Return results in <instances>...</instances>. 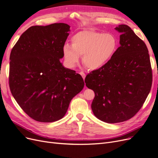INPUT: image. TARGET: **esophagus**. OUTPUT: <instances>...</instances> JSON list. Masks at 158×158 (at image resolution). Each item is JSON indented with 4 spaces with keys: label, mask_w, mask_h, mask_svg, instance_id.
Masks as SVG:
<instances>
[{
    "label": "esophagus",
    "mask_w": 158,
    "mask_h": 158,
    "mask_svg": "<svg viewBox=\"0 0 158 158\" xmlns=\"http://www.w3.org/2000/svg\"><path fill=\"white\" fill-rule=\"evenodd\" d=\"M80 74L81 76V77H82V78H83L84 79H85V74L84 73L80 72Z\"/></svg>",
    "instance_id": "34e87169"
}]
</instances>
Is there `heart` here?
Here are the masks:
<instances>
[{"instance_id": "heart-1", "label": "heart", "mask_w": 158, "mask_h": 158, "mask_svg": "<svg viewBox=\"0 0 158 158\" xmlns=\"http://www.w3.org/2000/svg\"><path fill=\"white\" fill-rule=\"evenodd\" d=\"M71 45L65 44L63 54L66 64L73 67L83 55V64L91 70H97L108 63L118 46L114 35L93 30L80 31L71 37Z\"/></svg>"}]
</instances>
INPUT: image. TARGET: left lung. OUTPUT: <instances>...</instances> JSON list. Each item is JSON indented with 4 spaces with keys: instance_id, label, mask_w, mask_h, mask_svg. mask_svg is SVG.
<instances>
[{
    "instance_id": "8db88e82",
    "label": "left lung",
    "mask_w": 158,
    "mask_h": 158,
    "mask_svg": "<svg viewBox=\"0 0 158 158\" xmlns=\"http://www.w3.org/2000/svg\"><path fill=\"white\" fill-rule=\"evenodd\" d=\"M120 46L110 60L85 78L93 90L91 109L94 116L108 123H121L139 111L150 91L152 73L147 45L129 27L115 28Z\"/></svg>"
}]
</instances>
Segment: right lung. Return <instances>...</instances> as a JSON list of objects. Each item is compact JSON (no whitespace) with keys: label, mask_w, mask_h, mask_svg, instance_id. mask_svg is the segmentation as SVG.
I'll return each instance as SVG.
<instances>
[{"label":"right lung","mask_w":158,"mask_h":158,"mask_svg":"<svg viewBox=\"0 0 158 158\" xmlns=\"http://www.w3.org/2000/svg\"><path fill=\"white\" fill-rule=\"evenodd\" d=\"M69 31L70 26L65 23L31 27L11 51V93L36 121L52 123L62 118L72 98L84 87L81 75L60 62Z\"/></svg>","instance_id":"obj_1"}]
</instances>
